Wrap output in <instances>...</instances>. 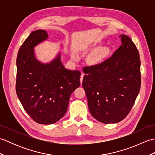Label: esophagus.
<instances>
[{
  "mask_svg": "<svg viewBox=\"0 0 155 155\" xmlns=\"http://www.w3.org/2000/svg\"><path fill=\"white\" fill-rule=\"evenodd\" d=\"M83 77H84V74L82 72L81 74V79H80V81H81V84H82V82H83Z\"/></svg>",
  "mask_w": 155,
  "mask_h": 155,
  "instance_id": "34e87169",
  "label": "esophagus"
}]
</instances>
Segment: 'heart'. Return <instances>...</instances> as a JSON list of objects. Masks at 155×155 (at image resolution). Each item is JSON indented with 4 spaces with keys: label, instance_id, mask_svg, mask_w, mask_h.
<instances>
[{
    "label": "heart",
    "instance_id": "b5f03b06",
    "mask_svg": "<svg viewBox=\"0 0 155 155\" xmlns=\"http://www.w3.org/2000/svg\"><path fill=\"white\" fill-rule=\"evenodd\" d=\"M108 50L106 47L99 48L95 50L90 56V61L93 63H97L100 62L102 59L104 58L108 54Z\"/></svg>",
    "mask_w": 155,
    "mask_h": 155
}]
</instances>
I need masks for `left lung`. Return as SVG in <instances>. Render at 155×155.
Instances as JSON below:
<instances>
[{
  "label": "left lung",
  "mask_w": 155,
  "mask_h": 155,
  "mask_svg": "<svg viewBox=\"0 0 155 155\" xmlns=\"http://www.w3.org/2000/svg\"><path fill=\"white\" fill-rule=\"evenodd\" d=\"M122 45L101 63L83 68V87L90 113L104 124L117 123L129 113L140 88V61L130 37L119 36Z\"/></svg>",
  "instance_id": "1"
}]
</instances>
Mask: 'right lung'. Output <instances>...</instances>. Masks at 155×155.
I'll use <instances>...</instances> for the list:
<instances>
[{"label":"right lung","instance_id":"1","mask_svg":"<svg viewBox=\"0 0 155 155\" xmlns=\"http://www.w3.org/2000/svg\"><path fill=\"white\" fill-rule=\"evenodd\" d=\"M48 37L45 30L31 32L16 58V94L29 116L42 124H53L64 116L71 94L81 84V72L65 68L60 53L47 63L36 58L34 48Z\"/></svg>","mask_w":155,"mask_h":155}]
</instances>
